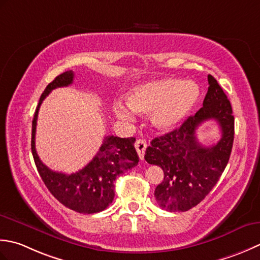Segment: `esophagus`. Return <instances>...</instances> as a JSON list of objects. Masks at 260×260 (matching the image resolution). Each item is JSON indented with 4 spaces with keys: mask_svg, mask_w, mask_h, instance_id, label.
<instances>
[{
    "mask_svg": "<svg viewBox=\"0 0 260 260\" xmlns=\"http://www.w3.org/2000/svg\"><path fill=\"white\" fill-rule=\"evenodd\" d=\"M135 147H136V149H137L138 156H139V158L142 160V159H144V157H145V151H146V148H147V142L145 140H142V139H138L136 141Z\"/></svg>",
    "mask_w": 260,
    "mask_h": 260,
    "instance_id": "esophagus-1",
    "label": "esophagus"
}]
</instances>
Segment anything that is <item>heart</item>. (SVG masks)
<instances>
[{
    "instance_id": "1",
    "label": "heart",
    "mask_w": 260,
    "mask_h": 260,
    "mask_svg": "<svg viewBox=\"0 0 260 260\" xmlns=\"http://www.w3.org/2000/svg\"><path fill=\"white\" fill-rule=\"evenodd\" d=\"M200 98V88L194 82L174 78L156 79L139 84L126 93L130 109L122 103L113 104L115 116L132 121L135 112L150 114L151 124L159 131H171L192 112Z\"/></svg>"
}]
</instances>
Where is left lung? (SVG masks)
<instances>
[{"mask_svg":"<svg viewBox=\"0 0 260 260\" xmlns=\"http://www.w3.org/2000/svg\"><path fill=\"white\" fill-rule=\"evenodd\" d=\"M201 108L179 128L157 137L146 149L145 159L164 172L155 198L161 209L184 212L198 205L208 195L229 161L235 138V118L230 101L212 76ZM215 119L220 125L221 139L204 147L197 141L196 130L205 120Z\"/></svg>","mask_w":260,"mask_h":260,"instance_id":"8db88e82","label":"left lung"}]
</instances>
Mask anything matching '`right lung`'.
<instances>
[{
	"label": "right lung",
	"instance_id": "add662e5",
	"mask_svg": "<svg viewBox=\"0 0 260 260\" xmlns=\"http://www.w3.org/2000/svg\"><path fill=\"white\" fill-rule=\"evenodd\" d=\"M74 73L58 75L41 94L32 120L31 150L40 177L47 188L59 202L78 213L92 214L103 211L114 199V181L121 174L138 165L139 157L135 149L136 138L107 136L93 159L81 171L73 174L54 172L42 164L36 151V126L39 108L52 89L71 85Z\"/></svg>",
	"mask_w": 260,
	"mask_h": 260
}]
</instances>
